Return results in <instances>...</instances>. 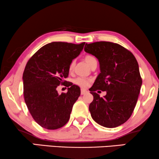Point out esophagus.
<instances>
[{"mask_svg": "<svg viewBox=\"0 0 159 159\" xmlns=\"http://www.w3.org/2000/svg\"><path fill=\"white\" fill-rule=\"evenodd\" d=\"M87 92H88V91L85 89H81V94H85L87 93Z\"/></svg>", "mask_w": 159, "mask_h": 159, "instance_id": "esophagus-1", "label": "esophagus"}]
</instances>
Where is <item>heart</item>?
<instances>
[{
    "label": "heart",
    "instance_id": "b5f03b06",
    "mask_svg": "<svg viewBox=\"0 0 159 159\" xmlns=\"http://www.w3.org/2000/svg\"><path fill=\"white\" fill-rule=\"evenodd\" d=\"M84 59H85L86 62L87 63V65L89 66L91 65L92 62L96 60L95 58H94L93 56H91V55H86L85 56V58H84ZM73 65H74V62L72 61L71 63H70V66H69V70H71L72 69H73ZM74 82H75V84H77V85L80 86H81V87H86V86H89L90 82H91V80L88 79V78H86L79 77V78H76Z\"/></svg>",
    "mask_w": 159,
    "mask_h": 159
}]
</instances>
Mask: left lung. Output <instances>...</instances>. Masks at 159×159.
I'll return each instance as SVG.
<instances>
[{
  "instance_id": "1",
  "label": "left lung",
  "mask_w": 159,
  "mask_h": 159,
  "mask_svg": "<svg viewBox=\"0 0 159 159\" xmlns=\"http://www.w3.org/2000/svg\"><path fill=\"white\" fill-rule=\"evenodd\" d=\"M84 51L100 64V73L89 89L94 98L89 106L92 119L103 127H117L130 117L137 102L142 84L138 62L131 52L110 42L86 44ZM97 90L107 94L100 98Z\"/></svg>"
}]
</instances>
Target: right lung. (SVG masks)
<instances>
[{
  "instance_id": "1",
  "label": "right lung",
  "mask_w": 159,
  "mask_h": 159,
  "mask_svg": "<svg viewBox=\"0 0 159 159\" xmlns=\"http://www.w3.org/2000/svg\"><path fill=\"white\" fill-rule=\"evenodd\" d=\"M84 45L53 42L38 50L26 64L23 75L24 99L32 117L44 128L58 129L70 119L81 89L65 79L70 63ZM60 84L69 87L67 93L58 94L56 88Z\"/></svg>"
}]
</instances>
